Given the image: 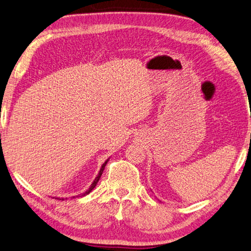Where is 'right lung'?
<instances>
[{"instance_id": "obj_1", "label": "right lung", "mask_w": 251, "mask_h": 251, "mask_svg": "<svg viewBox=\"0 0 251 251\" xmlns=\"http://www.w3.org/2000/svg\"><path fill=\"white\" fill-rule=\"evenodd\" d=\"M107 162H108V159L105 161V162L103 163V165L101 166V170H100V172H99V174H98V176L96 177V179L93 180V182L91 183V186H90V188L88 189L87 191H85L83 193H81V194H79V196H77V198H81V197H85V196H87V194H89L90 193L93 189H94V187H96L97 185H98V182H99V180H100V178H101V176H102V173H103V171H104V169H105V166H106V164H107ZM73 198H75V197H73ZM57 199H59V198H57ZM60 200H62V201H64V200H66V198L65 199H63V198H61Z\"/></svg>"}]
</instances>
